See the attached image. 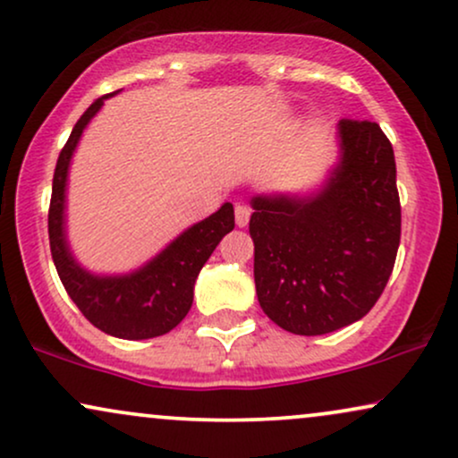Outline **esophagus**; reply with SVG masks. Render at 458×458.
<instances>
[{"label": "esophagus", "instance_id": "obj_1", "mask_svg": "<svg viewBox=\"0 0 458 458\" xmlns=\"http://www.w3.org/2000/svg\"><path fill=\"white\" fill-rule=\"evenodd\" d=\"M250 215H251V211L245 205L234 207V219H236V225H239V228H245V225L250 224Z\"/></svg>", "mask_w": 458, "mask_h": 458}]
</instances>
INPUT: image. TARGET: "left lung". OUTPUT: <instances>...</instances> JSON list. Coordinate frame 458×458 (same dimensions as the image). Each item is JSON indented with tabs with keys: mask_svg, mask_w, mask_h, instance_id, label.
I'll use <instances>...</instances> for the list:
<instances>
[{
	"mask_svg": "<svg viewBox=\"0 0 458 458\" xmlns=\"http://www.w3.org/2000/svg\"><path fill=\"white\" fill-rule=\"evenodd\" d=\"M337 162L310 191L251 198L253 279L262 311L294 335L367 316L401 239L394 151L377 123L341 119Z\"/></svg>",
	"mask_w": 458,
	"mask_h": 458,
	"instance_id": "left-lung-1",
	"label": "left lung"
}]
</instances>
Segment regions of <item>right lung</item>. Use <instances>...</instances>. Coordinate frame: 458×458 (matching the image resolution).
Returning a JSON list of instances; mask_svg holds the SVG:
<instances>
[{"instance_id": "add662e5", "label": "right lung", "mask_w": 458, "mask_h": 458, "mask_svg": "<svg viewBox=\"0 0 458 458\" xmlns=\"http://www.w3.org/2000/svg\"><path fill=\"white\" fill-rule=\"evenodd\" d=\"M121 91V89H119ZM98 98L76 121L57 159L48 208V239L55 268L65 292L96 328L113 337L140 341L166 335L187 316L194 302L198 273L215 247L234 228V208L224 202L213 215L190 228L130 273H93L76 260L68 241V174L82 131L108 98Z\"/></svg>"}]
</instances>
